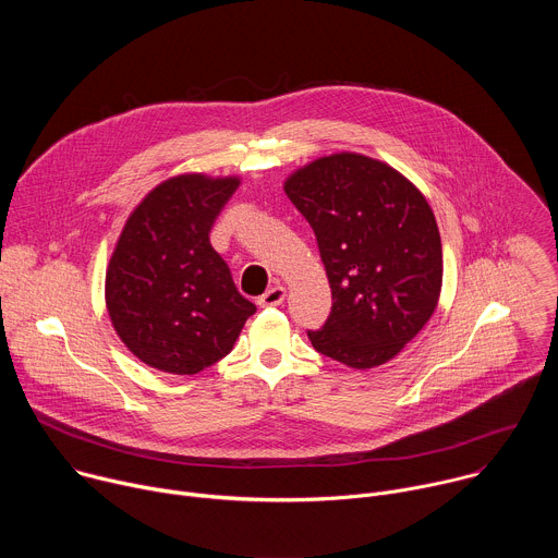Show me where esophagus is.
<instances>
[{
	"instance_id": "obj_1",
	"label": "esophagus",
	"mask_w": 558,
	"mask_h": 558,
	"mask_svg": "<svg viewBox=\"0 0 558 558\" xmlns=\"http://www.w3.org/2000/svg\"><path fill=\"white\" fill-rule=\"evenodd\" d=\"M284 295H287V289L280 287V284H276V287H271L267 293H263V295L258 298V304H260V306H278V304L284 302Z\"/></svg>"
}]
</instances>
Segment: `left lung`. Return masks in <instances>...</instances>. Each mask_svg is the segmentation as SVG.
I'll return each instance as SVG.
<instances>
[{"label":"left lung","mask_w":558,"mask_h":558,"mask_svg":"<svg viewBox=\"0 0 558 558\" xmlns=\"http://www.w3.org/2000/svg\"><path fill=\"white\" fill-rule=\"evenodd\" d=\"M284 192L308 220L331 284L317 353L373 368L430 320L444 276L441 238L424 194L390 166L340 151L293 172Z\"/></svg>","instance_id":"1"}]
</instances>
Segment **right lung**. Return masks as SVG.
Returning a JSON list of instances; mask_svg holds the SVG:
<instances>
[{
    "label": "right lung",
    "mask_w": 558,
    "mask_h": 558,
    "mask_svg": "<svg viewBox=\"0 0 558 558\" xmlns=\"http://www.w3.org/2000/svg\"><path fill=\"white\" fill-rule=\"evenodd\" d=\"M235 177L181 174L130 214L106 274V304L123 344L147 366L194 375L222 360L256 304L238 293L209 231Z\"/></svg>",
    "instance_id": "obj_1"
}]
</instances>
